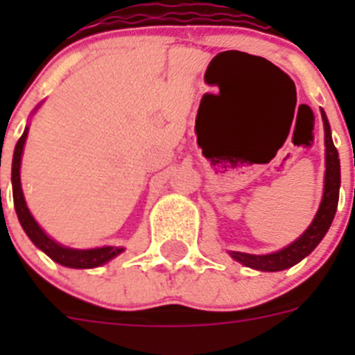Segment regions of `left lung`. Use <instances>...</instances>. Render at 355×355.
Wrapping results in <instances>:
<instances>
[{"label":"left lung","mask_w":355,"mask_h":355,"mask_svg":"<svg viewBox=\"0 0 355 355\" xmlns=\"http://www.w3.org/2000/svg\"><path fill=\"white\" fill-rule=\"evenodd\" d=\"M322 119H324L325 128V167L327 168H325L324 199H322V205H320L315 220L306 229V233L299 240H295L291 245H288L286 249L274 254H266V256L231 252V256L236 261L263 272L284 270V268H290V266L297 265L300 259L306 258L307 254H311L313 249L318 245L322 238L329 231V227H331L332 218L336 215L338 199H340V158H338L336 147L332 144L331 128H329V121L324 112H322Z\"/></svg>","instance_id":"1"}]
</instances>
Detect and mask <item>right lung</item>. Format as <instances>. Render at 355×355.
<instances>
[{
    "label": "right lung",
    "mask_w": 355,
    "mask_h": 355,
    "mask_svg": "<svg viewBox=\"0 0 355 355\" xmlns=\"http://www.w3.org/2000/svg\"><path fill=\"white\" fill-rule=\"evenodd\" d=\"M28 128L24 133L21 135V139L15 144L14 159H12V192H14V206L17 218L23 225L24 233L28 234L33 243L39 247L42 252H46L53 261L60 263L64 266H71V268H94L103 263L110 261L115 258L119 252H122L121 247H101V249H90V250H78V249H67V247L58 245L56 241H53L48 234L44 233L39 227L31 213L28 211L26 202L23 197V188H21V180H19V168H21V155H23V147L26 142Z\"/></svg>",
    "instance_id": "right-lung-1"
}]
</instances>
